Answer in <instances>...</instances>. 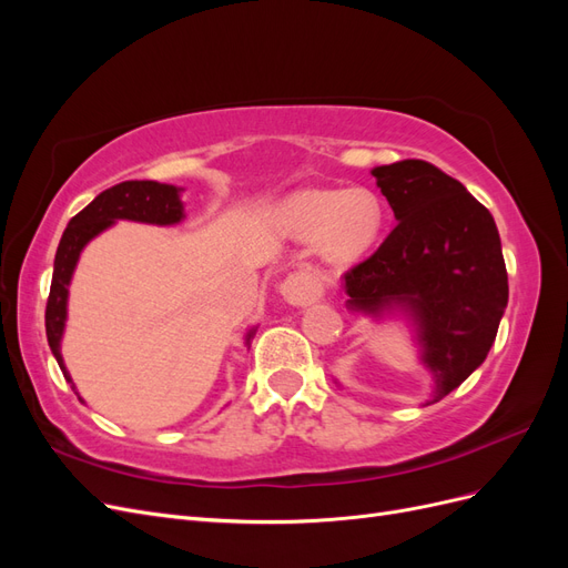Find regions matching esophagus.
<instances>
[{"label": "esophagus", "mask_w": 568, "mask_h": 568, "mask_svg": "<svg viewBox=\"0 0 568 568\" xmlns=\"http://www.w3.org/2000/svg\"><path fill=\"white\" fill-rule=\"evenodd\" d=\"M284 296L288 303L294 305H303L305 301H311L315 296V286L313 282L303 277V274H294L284 282Z\"/></svg>", "instance_id": "34e87169"}]
</instances>
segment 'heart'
<instances>
[{
  "label": "heart",
  "mask_w": 568,
  "mask_h": 568,
  "mask_svg": "<svg viewBox=\"0 0 568 568\" xmlns=\"http://www.w3.org/2000/svg\"><path fill=\"white\" fill-rule=\"evenodd\" d=\"M286 227L301 242H317L324 261L346 265L363 257L384 230V205L363 186L305 189L286 205Z\"/></svg>",
  "instance_id": "1"
}]
</instances>
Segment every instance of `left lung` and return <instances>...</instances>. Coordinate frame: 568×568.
Wrapping results in <instances>:
<instances>
[{
    "mask_svg": "<svg viewBox=\"0 0 568 568\" xmlns=\"http://www.w3.org/2000/svg\"><path fill=\"white\" fill-rule=\"evenodd\" d=\"M372 175L398 225L343 274V288L355 311L409 307L438 403L484 363L500 326L509 296L500 234L486 205L432 163L407 159Z\"/></svg>",
    "mask_w": 568,
    "mask_h": 568,
    "instance_id": "1",
    "label": "left lung"
}]
</instances>
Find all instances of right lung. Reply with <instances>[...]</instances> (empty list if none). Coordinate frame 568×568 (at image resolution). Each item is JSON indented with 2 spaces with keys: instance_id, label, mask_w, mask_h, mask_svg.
Here are the masks:
<instances>
[{
  "instance_id": "add662e5",
  "label": "right lung",
  "mask_w": 568,
  "mask_h": 568,
  "mask_svg": "<svg viewBox=\"0 0 568 568\" xmlns=\"http://www.w3.org/2000/svg\"><path fill=\"white\" fill-rule=\"evenodd\" d=\"M113 220H136V222H153V225H175L182 220V203L178 196V189L173 184H161L151 180H130L120 182L106 192H101L88 209H82L61 236L57 257H54V274H51V288L47 298L44 311V326H47V341L49 348L54 353L57 363L68 376L61 357V334L65 322V298H68V282L75 270L80 251L84 244L97 236L101 230H106ZM255 332L248 334V343ZM73 388V386H71Z\"/></svg>"
}]
</instances>
